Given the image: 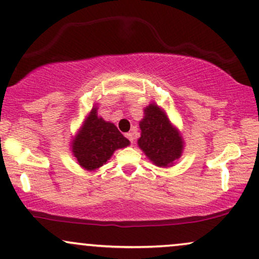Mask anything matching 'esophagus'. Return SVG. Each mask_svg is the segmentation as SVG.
Listing matches in <instances>:
<instances>
[{"label": "esophagus", "mask_w": 259, "mask_h": 259, "mask_svg": "<svg viewBox=\"0 0 259 259\" xmlns=\"http://www.w3.org/2000/svg\"><path fill=\"white\" fill-rule=\"evenodd\" d=\"M126 137L130 139L131 143H133V141H135V133H133V132H128L126 135Z\"/></svg>", "instance_id": "1"}]
</instances>
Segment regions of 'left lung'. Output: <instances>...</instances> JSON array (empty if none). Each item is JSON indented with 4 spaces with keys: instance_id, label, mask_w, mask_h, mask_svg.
<instances>
[{
    "instance_id": "1",
    "label": "left lung",
    "mask_w": 259,
    "mask_h": 259,
    "mask_svg": "<svg viewBox=\"0 0 259 259\" xmlns=\"http://www.w3.org/2000/svg\"><path fill=\"white\" fill-rule=\"evenodd\" d=\"M141 138L138 147L155 166L172 167L183 154L184 141L177 127L169 121L166 111L151 102L144 108L139 121Z\"/></svg>"
}]
</instances>
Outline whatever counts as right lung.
<instances>
[{
	"instance_id": "obj_1",
	"label": "right lung",
	"mask_w": 259,
	"mask_h": 259,
	"mask_svg": "<svg viewBox=\"0 0 259 259\" xmlns=\"http://www.w3.org/2000/svg\"><path fill=\"white\" fill-rule=\"evenodd\" d=\"M128 145V139L114 123L98 116V108L94 104L72 138L70 149L82 168L96 171L110 160L115 150Z\"/></svg>"
}]
</instances>
